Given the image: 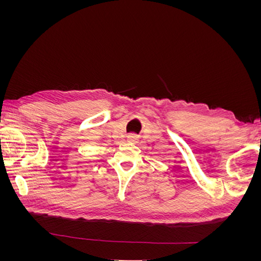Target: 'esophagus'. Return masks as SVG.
Instances as JSON below:
<instances>
[{"label": "esophagus", "mask_w": 261, "mask_h": 261, "mask_svg": "<svg viewBox=\"0 0 261 261\" xmlns=\"http://www.w3.org/2000/svg\"><path fill=\"white\" fill-rule=\"evenodd\" d=\"M128 139H129V140H132V141H135V140H136V136L130 135V136H128Z\"/></svg>", "instance_id": "34e87169"}]
</instances>
